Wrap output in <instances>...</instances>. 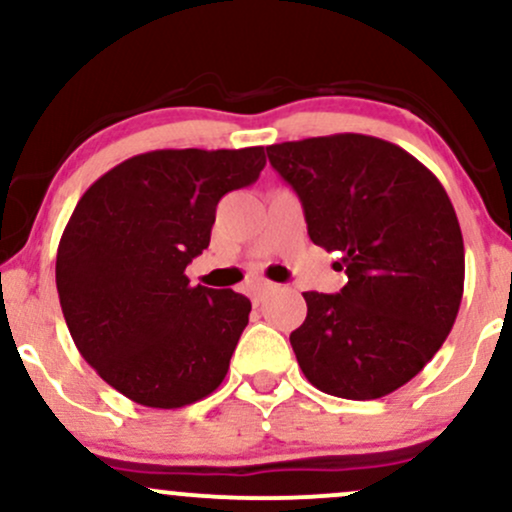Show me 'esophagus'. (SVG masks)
<instances>
[{"instance_id": "obj_1", "label": "esophagus", "mask_w": 512, "mask_h": 512, "mask_svg": "<svg viewBox=\"0 0 512 512\" xmlns=\"http://www.w3.org/2000/svg\"><path fill=\"white\" fill-rule=\"evenodd\" d=\"M272 289H274V284H257V286H252V289H250L252 305H260L264 301V296H267V293L272 291Z\"/></svg>"}]
</instances>
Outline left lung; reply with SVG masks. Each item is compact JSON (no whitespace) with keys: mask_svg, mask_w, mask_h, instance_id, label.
<instances>
[{"mask_svg":"<svg viewBox=\"0 0 512 512\" xmlns=\"http://www.w3.org/2000/svg\"><path fill=\"white\" fill-rule=\"evenodd\" d=\"M296 190L308 236L349 281L305 291L293 354L317 390L378 399L407 385L455 325L464 291L460 221L436 175L402 146L330 134L267 146Z\"/></svg>","mask_w":512,"mask_h":512,"instance_id":"obj_1","label":"left lung"}]
</instances>
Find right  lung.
<instances>
[{"label":"right lung","mask_w":512,"mask_h":512,"mask_svg":"<svg viewBox=\"0 0 512 512\" xmlns=\"http://www.w3.org/2000/svg\"><path fill=\"white\" fill-rule=\"evenodd\" d=\"M267 163L248 149H158L110 168L84 192L57 248V293L76 349L132 402L180 409L223 383L250 301L190 286L216 204Z\"/></svg>","instance_id":"add662e5"}]
</instances>
